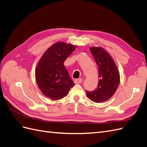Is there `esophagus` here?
<instances>
[{"label":"esophagus","instance_id":"obj_1","mask_svg":"<svg viewBox=\"0 0 147 147\" xmlns=\"http://www.w3.org/2000/svg\"><path fill=\"white\" fill-rule=\"evenodd\" d=\"M83 82V80L82 78H78V79H75L74 80V83L75 84H80Z\"/></svg>","mask_w":147,"mask_h":147}]
</instances>
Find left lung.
I'll return each mask as SVG.
<instances>
[{"label": "left lung", "instance_id": "1", "mask_svg": "<svg viewBox=\"0 0 147 147\" xmlns=\"http://www.w3.org/2000/svg\"><path fill=\"white\" fill-rule=\"evenodd\" d=\"M90 51L98 65L99 80L96 90L86 91V95L94 102H104L116 92L119 84V74L113 59L103 48L91 47Z\"/></svg>", "mask_w": 147, "mask_h": 147}]
</instances>
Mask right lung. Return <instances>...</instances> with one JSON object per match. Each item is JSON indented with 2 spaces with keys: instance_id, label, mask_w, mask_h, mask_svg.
I'll list each match as a JSON object with an SVG mask.
<instances>
[{
  "instance_id": "obj_1",
  "label": "right lung",
  "mask_w": 147,
  "mask_h": 147,
  "mask_svg": "<svg viewBox=\"0 0 147 147\" xmlns=\"http://www.w3.org/2000/svg\"><path fill=\"white\" fill-rule=\"evenodd\" d=\"M75 49L70 44L57 42L45 52L37 65V83L43 94L52 100L63 98L74 86L64 62Z\"/></svg>"
}]
</instances>
